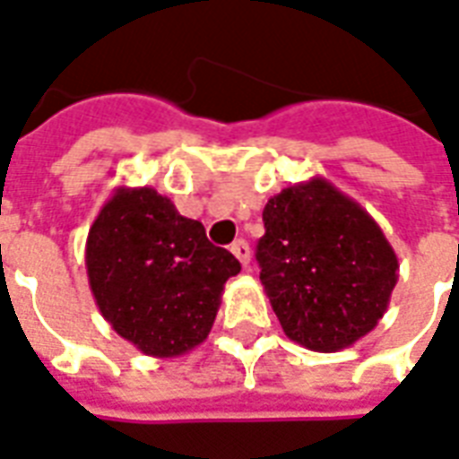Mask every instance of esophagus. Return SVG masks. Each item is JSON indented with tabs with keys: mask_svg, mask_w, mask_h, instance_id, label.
<instances>
[{
	"mask_svg": "<svg viewBox=\"0 0 459 459\" xmlns=\"http://www.w3.org/2000/svg\"><path fill=\"white\" fill-rule=\"evenodd\" d=\"M230 253L238 257L243 267H247V264H250V246H247V243L243 238L236 240V243L230 246Z\"/></svg>",
	"mask_w": 459,
	"mask_h": 459,
	"instance_id": "1",
	"label": "esophagus"
}]
</instances>
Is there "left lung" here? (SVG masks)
Masks as SVG:
<instances>
[{"label": "left lung", "instance_id": "obj_1", "mask_svg": "<svg viewBox=\"0 0 459 459\" xmlns=\"http://www.w3.org/2000/svg\"><path fill=\"white\" fill-rule=\"evenodd\" d=\"M263 221L260 281L290 341L338 352L379 324L399 280V260L355 199L328 179L311 178L274 195Z\"/></svg>", "mask_w": 459, "mask_h": 459}]
</instances>
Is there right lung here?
<instances>
[{"mask_svg": "<svg viewBox=\"0 0 459 459\" xmlns=\"http://www.w3.org/2000/svg\"><path fill=\"white\" fill-rule=\"evenodd\" d=\"M84 264L101 316L143 355L179 358L206 341L223 284L240 273L152 186H118L91 223Z\"/></svg>", "mask_w": 459, "mask_h": 459, "instance_id": "right-lung-1", "label": "right lung"}]
</instances>
